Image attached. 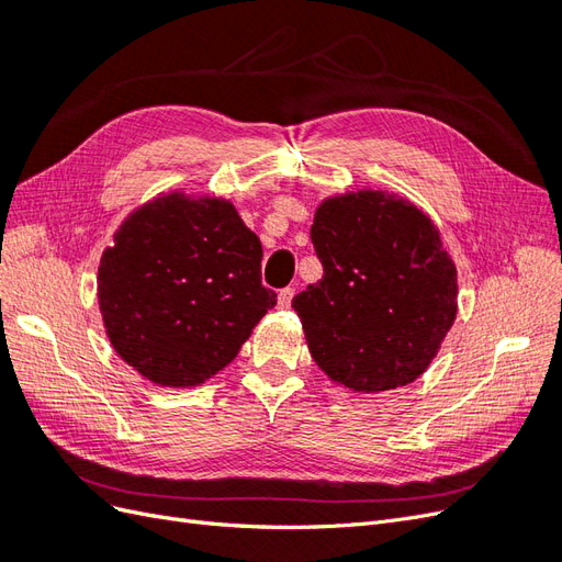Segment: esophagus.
<instances>
[{"label":"esophagus","mask_w":562,"mask_h":562,"mask_svg":"<svg viewBox=\"0 0 562 562\" xmlns=\"http://www.w3.org/2000/svg\"><path fill=\"white\" fill-rule=\"evenodd\" d=\"M293 297H295V288H283V291L279 293V307L281 310H291Z\"/></svg>","instance_id":"1"}]
</instances>
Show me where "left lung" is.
<instances>
[{"mask_svg":"<svg viewBox=\"0 0 562 562\" xmlns=\"http://www.w3.org/2000/svg\"><path fill=\"white\" fill-rule=\"evenodd\" d=\"M312 244L323 279L293 310L316 366L363 394L415 382L457 316V269L429 215L375 190L330 196Z\"/></svg>","mask_w":562,"mask_h":562,"instance_id":"obj_1","label":"left lung"}]
</instances>
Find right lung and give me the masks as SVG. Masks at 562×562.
Returning a JSON list of instances; mask_svg holds the SVG:
<instances>
[{
    "instance_id": "add662e5",
    "label": "right lung",
    "mask_w": 562,
    "mask_h": 562,
    "mask_svg": "<svg viewBox=\"0 0 562 562\" xmlns=\"http://www.w3.org/2000/svg\"><path fill=\"white\" fill-rule=\"evenodd\" d=\"M262 244L229 201L161 194L116 229L98 267L110 342L159 386H196L234 361L277 304Z\"/></svg>"
}]
</instances>
